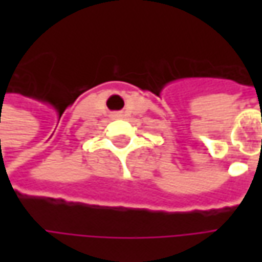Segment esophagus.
Returning a JSON list of instances; mask_svg holds the SVG:
<instances>
[{
	"label": "esophagus",
	"mask_w": 262,
	"mask_h": 262,
	"mask_svg": "<svg viewBox=\"0 0 262 262\" xmlns=\"http://www.w3.org/2000/svg\"><path fill=\"white\" fill-rule=\"evenodd\" d=\"M112 116H114V118H121V114H114Z\"/></svg>",
	"instance_id": "obj_1"
}]
</instances>
